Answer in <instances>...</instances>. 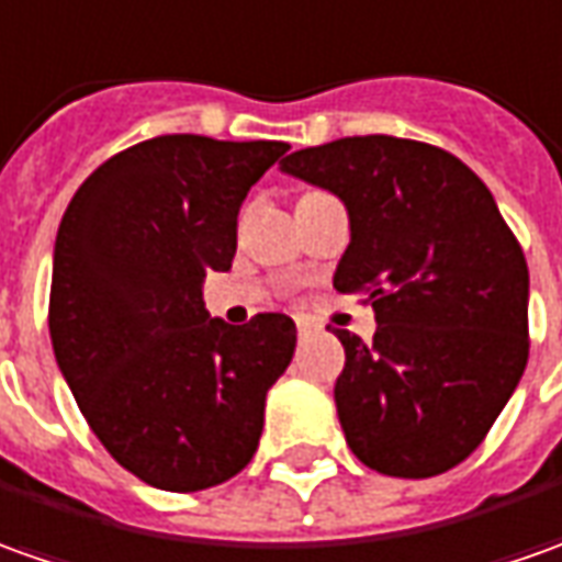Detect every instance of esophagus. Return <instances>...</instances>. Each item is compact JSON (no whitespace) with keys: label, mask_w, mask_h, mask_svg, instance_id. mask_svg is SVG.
Wrapping results in <instances>:
<instances>
[{"label":"esophagus","mask_w":562,"mask_h":562,"mask_svg":"<svg viewBox=\"0 0 562 562\" xmlns=\"http://www.w3.org/2000/svg\"><path fill=\"white\" fill-rule=\"evenodd\" d=\"M311 331H313V323L301 316V319H297V335H311Z\"/></svg>","instance_id":"esophagus-1"}]
</instances>
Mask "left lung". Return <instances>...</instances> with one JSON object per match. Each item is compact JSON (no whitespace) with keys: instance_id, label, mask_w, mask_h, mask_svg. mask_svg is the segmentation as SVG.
Returning a JSON list of instances; mask_svg holds the SVG:
<instances>
[{"instance_id":"obj_1","label":"left lung","mask_w":562,"mask_h":562,"mask_svg":"<svg viewBox=\"0 0 562 562\" xmlns=\"http://www.w3.org/2000/svg\"><path fill=\"white\" fill-rule=\"evenodd\" d=\"M282 171L345 202L335 289L375 311L372 345L331 329L345 345L335 403L350 452L406 480L456 468L529 360V267L490 187L452 153L391 135L295 150Z\"/></svg>"}]
</instances>
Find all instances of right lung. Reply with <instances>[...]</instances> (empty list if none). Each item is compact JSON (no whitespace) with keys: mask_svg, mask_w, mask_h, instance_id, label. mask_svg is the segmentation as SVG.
<instances>
[{"mask_svg":"<svg viewBox=\"0 0 562 562\" xmlns=\"http://www.w3.org/2000/svg\"><path fill=\"white\" fill-rule=\"evenodd\" d=\"M289 144L159 135L91 171L60 217L48 331L94 437L137 480L200 492L258 449L267 391L295 353V323L233 329L202 304L231 270L236 215Z\"/></svg>","mask_w":562,"mask_h":562,"instance_id":"1","label":"right lung"}]
</instances>
